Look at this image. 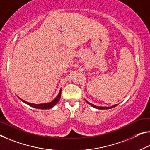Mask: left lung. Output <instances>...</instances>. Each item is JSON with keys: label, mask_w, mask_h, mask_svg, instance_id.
<instances>
[{"label": "left lung", "mask_w": 150, "mask_h": 150, "mask_svg": "<svg viewBox=\"0 0 150 150\" xmlns=\"http://www.w3.org/2000/svg\"><path fill=\"white\" fill-rule=\"evenodd\" d=\"M85 101L88 103V104H89L91 106H92V107H93L94 108H96V109H112V108H113L115 107H116V106L117 105H114L113 106H111V107H99V106H96L95 105H93L92 104V103H89L88 101H87L86 100H85Z\"/></svg>", "instance_id": "8db88e82"}]
</instances>
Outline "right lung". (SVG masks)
<instances>
[{"label":"right lung","instance_id":"obj_1","mask_svg":"<svg viewBox=\"0 0 150 150\" xmlns=\"http://www.w3.org/2000/svg\"><path fill=\"white\" fill-rule=\"evenodd\" d=\"M61 93H62V88H60V90H59L58 94H57L56 97L55 98L54 100L50 103H43V104H33V103L27 102V101L23 100V99L19 97V96H18V98H19L21 100L23 101L24 103H25V104L29 105L30 107H31L35 108V109H51L52 107H54V106L57 104V102H58L59 100L61 98Z\"/></svg>","mask_w":150,"mask_h":150}]
</instances>
